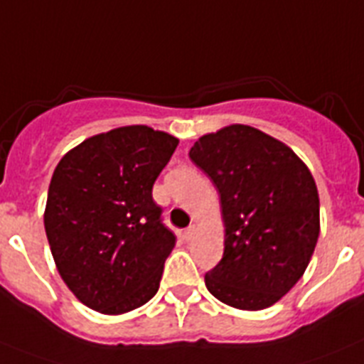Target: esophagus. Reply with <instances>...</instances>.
<instances>
[{
  "label": "esophagus",
  "instance_id": "esophagus-1",
  "mask_svg": "<svg viewBox=\"0 0 364 364\" xmlns=\"http://www.w3.org/2000/svg\"><path fill=\"white\" fill-rule=\"evenodd\" d=\"M196 235V225H191L188 229H185V232H183V238L185 240H192Z\"/></svg>",
  "mask_w": 364,
  "mask_h": 364
}]
</instances>
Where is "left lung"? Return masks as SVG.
<instances>
[{
    "instance_id": "1",
    "label": "left lung",
    "mask_w": 364,
    "mask_h": 364,
    "mask_svg": "<svg viewBox=\"0 0 364 364\" xmlns=\"http://www.w3.org/2000/svg\"><path fill=\"white\" fill-rule=\"evenodd\" d=\"M220 192L223 258L205 286L223 304L257 311L300 280L318 238V192L295 151L245 124L207 134L188 151Z\"/></svg>"
}]
</instances>
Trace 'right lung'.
<instances>
[{
  "label": "right lung",
  "mask_w": 364,
  "mask_h": 364,
  "mask_svg": "<svg viewBox=\"0 0 364 364\" xmlns=\"http://www.w3.org/2000/svg\"><path fill=\"white\" fill-rule=\"evenodd\" d=\"M178 143L148 126H122L60 159L43 225L60 277L87 308L121 315L159 289L176 236L151 188Z\"/></svg>",
  "instance_id": "obj_1"
}]
</instances>
